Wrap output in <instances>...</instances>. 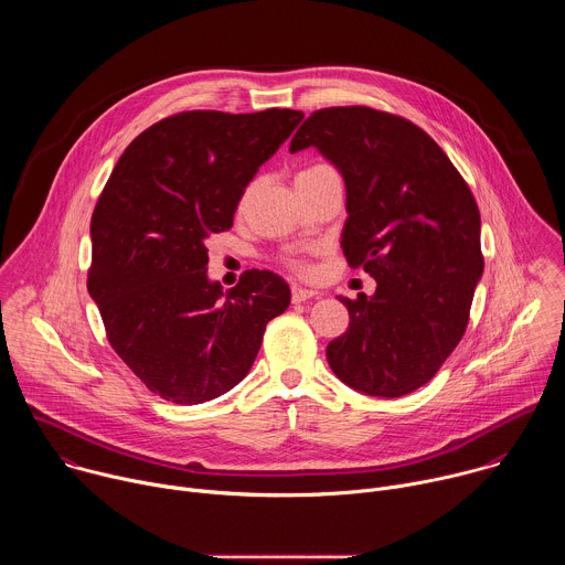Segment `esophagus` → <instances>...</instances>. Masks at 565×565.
<instances>
[{
    "label": "esophagus",
    "mask_w": 565,
    "mask_h": 565,
    "mask_svg": "<svg viewBox=\"0 0 565 565\" xmlns=\"http://www.w3.org/2000/svg\"><path fill=\"white\" fill-rule=\"evenodd\" d=\"M312 297H319L317 290L312 288H303V286H292V301L295 303H301V301H308Z\"/></svg>",
    "instance_id": "esophagus-1"
}]
</instances>
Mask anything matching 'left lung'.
Listing matches in <instances>:
<instances>
[{
	"label": "left lung",
	"mask_w": 565,
	"mask_h": 565,
	"mask_svg": "<svg viewBox=\"0 0 565 565\" xmlns=\"http://www.w3.org/2000/svg\"><path fill=\"white\" fill-rule=\"evenodd\" d=\"M317 147L347 185L342 250L377 288L340 297L349 329L327 347L351 388L399 397L427 384L465 335L482 275L480 212L436 140L371 107L319 109L290 151Z\"/></svg>",
	"instance_id": "left-lung-1"
}]
</instances>
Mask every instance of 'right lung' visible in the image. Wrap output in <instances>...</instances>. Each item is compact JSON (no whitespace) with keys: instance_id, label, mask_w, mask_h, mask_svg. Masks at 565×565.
Returning <instances> with one entry per match:
<instances>
[{"instance_id":"right-lung-1","label":"right lung","mask_w":565,"mask_h":565,"mask_svg":"<svg viewBox=\"0 0 565 565\" xmlns=\"http://www.w3.org/2000/svg\"><path fill=\"white\" fill-rule=\"evenodd\" d=\"M301 118H163L131 140L98 199L87 288L114 351L163 399L201 405L236 386L290 303L288 284L257 268L223 292L207 279L205 241L232 227L246 185Z\"/></svg>"}]
</instances>
